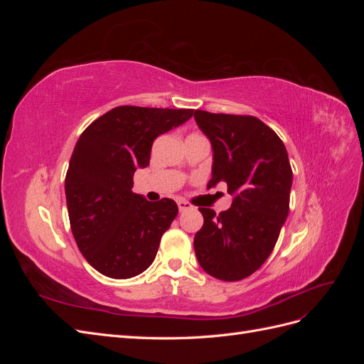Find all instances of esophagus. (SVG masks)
Segmentation results:
<instances>
[{
	"instance_id": "obj_1",
	"label": "esophagus",
	"mask_w": 364,
	"mask_h": 364,
	"mask_svg": "<svg viewBox=\"0 0 364 364\" xmlns=\"http://www.w3.org/2000/svg\"><path fill=\"white\" fill-rule=\"evenodd\" d=\"M178 206H179V211H181V213L188 211V209H193V205L188 203V202H185V200H179V202H178Z\"/></svg>"
}]
</instances>
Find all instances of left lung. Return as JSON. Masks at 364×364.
Instances as JSON below:
<instances>
[{
	"mask_svg": "<svg viewBox=\"0 0 364 364\" xmlns=\"http://www.w3.org/2000/svg\"><path fill=\"white\" fill-rule=\"evenodd\" d=\"M194 118L214 151L208 188L226 182L234 196L218 215L199 208L203 226L194 237L196 257L217 279H245L269 258L289 215L293 171L287 150L255 117L196 111Z\"/></svg>",
	"mask_w": 364,
	"mask_h": 364,
	"instance_id": "left-lung-1",
	"label": "left lung"
}]
</instances>
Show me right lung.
Instances as JSON below:
<instances>
[{
	"label": "right lung",
	"mask_w": 364,
	"mask_h": 364,
	"mask_svg": "<svg viewBox=\"0 0 364 364\" xmlns=\"http://www.w3.org/2000/svg\"><path fill=\"white\" fill-rule=\"evenodd\" d=\"M193 112L118 106L92 121L77 141L65 178L70 225L82 255L105 277L134 278L155 259L178 205L135 194L134 174L150 164L153 141Z\"/></svg>",
	"instance_id": "1"
}]
</instances>
